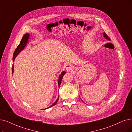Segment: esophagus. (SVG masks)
Masks as SVG:
<instances>
[{
  "label": "esophagus",
  "mask_w": 132,
  "mask_h": 132,
  "mask_svg": "<svg viewBox=\"0 0 132 132\" xmlns=\"http://www.w3.org/2000/svg\"><path fill=\"white\" fill-rule=\"evenodd\" d=\"M65 68L68 71H71V70H72L73 69V66L72 64H67L65 65Z\"/></svg>",
  "instance_id": "1"
}]
</instances>
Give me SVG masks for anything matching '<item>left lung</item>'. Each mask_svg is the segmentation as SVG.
<instances>
[{
  "mask_svg": "<svg viewBox=\"0 0 132 132\" xmlns=\"http://www.w3.org/2000/svg\"><path fill=\"white\" fill-rule=\"evenodd\" d=\"M103 36H104V37L105 38H106V39H108V40H110V39L109 38V37L107 35V34H106V33H105V32L103 33Z\"/></svg>",
  "mask_w": 132,
  "mask_h": 132,
  "instance_id": "1",
  "label": "left lung"
}]
</instances>
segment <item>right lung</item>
Here are the masks:
<instances>
[{
  "instance_id": "add662e5",
  "label": "right lung",
  "mask_w": 132,
  "mask_h": 132,
  "mask_svg": "<svg viewBox=\"0 0 132 132\" xmlns=\"http://www.w3.org/2000/svg\"><path fill=\"white\" fill-rule=\"evenodd\" d=\"M29 37V34H25L23 36L22 40H21V41L20 42V44L18 45V46H17V48L15 49V51L14 52V53H13V62H14L15 58L16 57V56L18 55V54L19 53V52L21 51H22L24 49V48H25V46L26 45V44H27V43H28V40ZM13 70H14V68H13V64L12 68V73H13ZM65 73V71H63V72H62L61 74L60 75L59 79V81H58V83H59V87H60L61 83L62 80V78H63V76L64 75ZM59 97H58V98L57 99L56 101L55 102V103L52 104L50 107H48V108L51 107H52V106H55V105L56 104V103H57V102L58 101V100H59Z\"/></svg>"
}]
</instances>
